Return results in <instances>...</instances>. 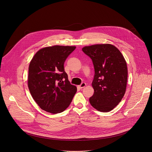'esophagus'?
Returning <instances> with one entry per match:
<instances>
[{"instance_id": "esophagus-1", "label": "esophagus", "mask_w": 152, "mask_h": 152, "mask_svg": "<svg viewBox=\"0 0 152 152\" xmlns=\"http://www.w3.org/2000/svg\"><path fill=\"white\" fill-rule=\"evenodd\" d=\"M86 85V83H85V82H82L80 85H79V87L80 88H84L85 86Z\"/></svg>"}]
</instances>
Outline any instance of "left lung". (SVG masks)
Here are the masks:
<instances>
[{"label":"left lung","mask_w":152,"mask_h":152,"mask_svg":"<svg viewBox=\"0 0 152 152\" xmlns=\"http://www.w3.org/2000/svg\"><path fill=\"white\" fill-rule=\"evenodd\" d=\"M82 51L91 58L94 68L92 82L94 92L90 103L99 111L110 112L121 102L126 90V61L121 52L111 44L85 46Z\"/></svg>","instance_id":"8db88e82"}]
</instances>
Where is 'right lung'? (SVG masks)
<instances>
[{"instance_id": "obj_1", "label": "right lung", "mask_w": 152, "mask_h": 152, "mask_svg": "<svg viewBox=\"0 0 152 152\" xmlns=\"http://www.w3.org/2000/svg\"><path fill=\"white\" fill-rule=\"evenodd\" d=\"M76 46H53L39 49L29 66L28 85L41 109L52 114L66 110L77 91L70 84L64 64Z\"/></svg>"}]
</instances>
